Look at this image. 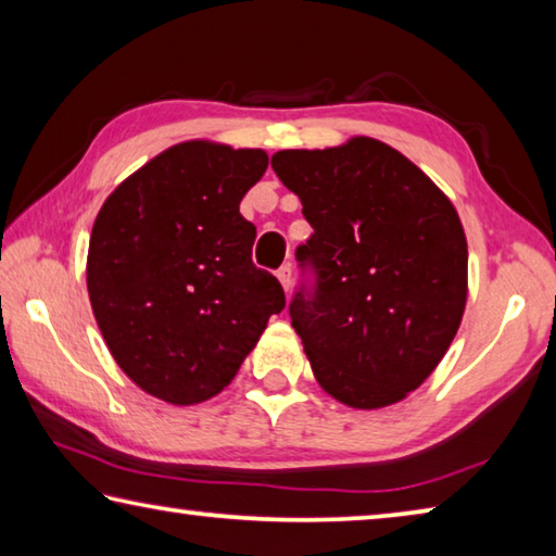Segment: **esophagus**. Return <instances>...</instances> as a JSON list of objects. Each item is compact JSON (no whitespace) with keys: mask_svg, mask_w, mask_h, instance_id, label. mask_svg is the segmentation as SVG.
Masks as SVG:
<instances>
[{"mask_svg":"<svg viewBox=\"0 0 556 556\" xmlns=\"http://www.w3.org/2000/svg\"><path fill=\"white\" fill-rule=\"evenodd\" d=\"M277 279H279L281 289L289 291V289H291V265H281V267L277 269Z\"/></svg>","mask_w":556,"mask_h":556,"instance_id":"obj_1","label":"esophagus"}]
</instances>
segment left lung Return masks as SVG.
<instances>
[{
  "label": "left lung",
  "instance_id": "left-lung-1",
  "mask_svg": "<svg viewBox=\"0 0 556 556\" xmlns=\"http://www.w3.org/2000/svg\"><path fill=\"white\" fill-rule=\"evenodd\" d=\"M271 168L299 195L314 235L296 250L314 294L289 304L321 388L355 409L417 390L460 326L468 244L444 191L372 137L285 149Z\"/></svg>",
  "mask_w": 556,
  "mask_h": 556
}]
</instances>
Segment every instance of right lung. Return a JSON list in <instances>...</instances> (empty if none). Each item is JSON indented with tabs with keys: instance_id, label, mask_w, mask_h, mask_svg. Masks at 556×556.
<instances>
[{
	"instance_id": "right-lung-1",
	"label": "right lung",
	"mask_w": 556,
	"mask_h": 556,
	"mask_svg": "<svg viewBox=\"0 0 556 556\" xmlns=\"http://www.w3.org/2000/svg\"><path fill=\"white\" fill-rule=\"evenodd\" d=\"M262 149L181 142L108 195L92 225L88 294L112 357L168 404L228 388L285 289L252 265L242 195L267 172Z\"/></svg>"
}]
</instances>
